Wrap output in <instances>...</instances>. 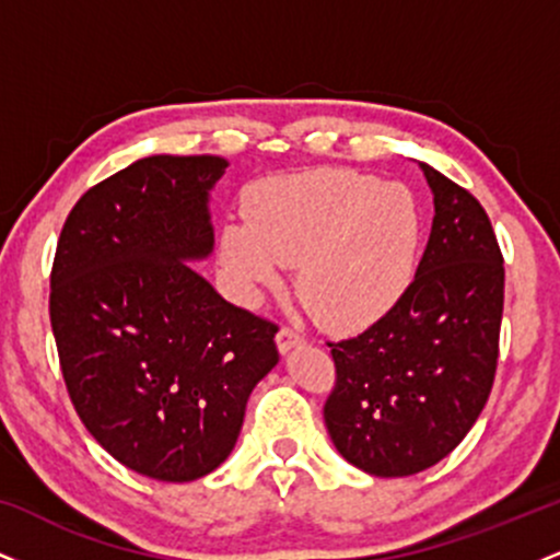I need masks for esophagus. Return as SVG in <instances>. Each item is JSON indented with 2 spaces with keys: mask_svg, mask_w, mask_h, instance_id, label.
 Returning a JSON list of instances; mask_svg holds the SVG:
<instances>
[{
  "mask_svg": "<svg viewBox=\"0 0 560 560\" xmlns=\"http://www.w3.org/2000/svg\"><path fill=\"white\" fill-rule=\"evenodd\" d=\"M305 342V337L298 329H289V326H281L279 334H276V345H279L281 352H289L292 347H298Z\"/></svg>",
  "mask_w": 560,
  "mask_h": 560,
  "instance_id": "esophagus-1",
  "label": "esophagus"
}]
</instances>
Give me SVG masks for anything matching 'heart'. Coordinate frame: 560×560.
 Wrapping results in <instances>:
<instances>
[{
  "label": "heart",
  "mask_w": 560,
  "mask_h": 560,
  "mask_svg": "<svg viewBox=\"0 0 560 560\" xmlns=\"http://www.w3.org/2000/svg\"><path fill=\"white\" fill-rule=\"evenodd\" d=\"M244 213L223 223L218 242L234 287L253 300L300 266V300L329 329L387 316L419 268L423 221L402 184L345 168L292 173L255 184Z\"/></svg>",
  "instance_id": "b5f03b06"
}]
</instances>
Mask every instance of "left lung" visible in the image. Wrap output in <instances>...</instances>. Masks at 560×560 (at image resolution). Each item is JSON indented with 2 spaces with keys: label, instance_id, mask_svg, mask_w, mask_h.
<instances>
[{
  "label": "left lung",
  "instance_id": "obj_1",
  "mask_svg": "<svg viewBox=\"0 0 560 560\" xmlns=\"http://www.w3.org/2000/svg\"><path fill=\"white\" fill-rule=\"evenodd\" d=\"M419 165L434 221L416 279L387 316L329 342L337 382L326 429L371 477H410L453 453L498 369L505 268L492 223L471 191Z\"/></svg>",
  "mask_w": 560,
  "mask_h": 560
}]
</instances>
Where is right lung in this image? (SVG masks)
I'll use <instances>...</instances> for the list:
<instances>
[{"mask_svg":"<svg viewBox=\"0 0 560 560\" xmlns=\"http://www.w3.org/2000/svg\"><path fill=\"white\" fill-rule=\"evenodd\" d=\"M215 155L137 160L70 210L49 318L75 413L115 460L160 481L210 474L249 392L279 363V326L231 305L186 260L213 253Z\"/></svg>","mask_w":560,"mask_h":560,"instance_id":"right-lung-1","label":"right lung"}]
</instances>
